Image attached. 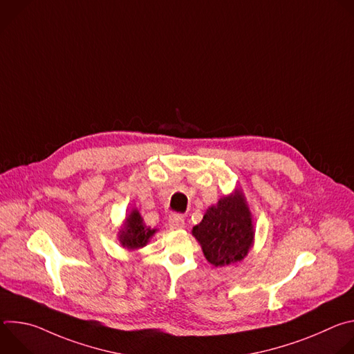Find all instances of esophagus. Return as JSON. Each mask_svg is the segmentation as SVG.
Instances as JSON below:
<instances>
[{
	"instance_id": "esophagus-1",
	"label": "esophagus",
	"mask_w": 354,
	"mask_h": 354,
	"mask_svg": "<svg viewBox=\"0 0 354 354\" xmlns=\"http://www.w3.org/2000/svg\"><path fill=\"white\" fill-rule=\"evenodd\" d=\"M169 228L172 230H182L185 228V218L180 214H172L169 217Z\"/></svg>"
}]
</instances>
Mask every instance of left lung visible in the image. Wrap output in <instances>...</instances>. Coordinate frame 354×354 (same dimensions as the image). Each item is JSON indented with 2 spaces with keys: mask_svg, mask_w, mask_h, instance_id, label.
Returning a JSON list of instances; mask_svg holds the SVG:
<instances>
[{
  "mask_svg": "<svg viewBox=\"0 0 354 354\" xmlns=\"http://www.w3.org/2000/svg\"><path fill=\"white\" fill-rule=\"evenodd\" d=\"M192 234L213 266L241 262L254 245L255 236L254 221L242 192L235 189L209 207Z\"/></svg>",
  "mask_w": 354,
  "mask_h": 354,
  "instance_id": "8db88e82",
  "label": "left lung"
}]
</instances>
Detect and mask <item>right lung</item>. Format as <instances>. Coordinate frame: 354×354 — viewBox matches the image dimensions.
I'll list each match as a JSON object with an SVG mask.
<instances>
[{
	"label": "right lung",
	"instance_id": "right-lung-1",
	"mask_svg": "<svg viewBox=\"0 0 354 354\" xmlns=\"http://www.w3.org/2000/svg\"><path fill=\"white\" fill-rule=\"evenodd\" d=\"M156 234V230H149L144 223L138 210L133 209L126 217L123 227L119 231V241L123 248L134 250L147 245L149 238Z\"/></svg>",
	"mask_w": 354,
	"mask_h": 354
}]
</instances>
